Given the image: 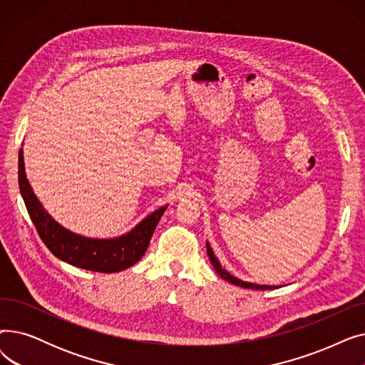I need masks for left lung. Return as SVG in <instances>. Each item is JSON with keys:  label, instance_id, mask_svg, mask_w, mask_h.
<instances>
[{"label": "left lung", "instance_id": "obj_1", "mask_svg": "<svg viewBox=\"0 0 365 365\" xmlns=\"http://www.w3.org/2000/svg\"><path fill=\"white\" fill-rule=\"evenodd\" d=\"M207 256L210 257V262H212L215 271L217 272V275H220L223 279L232 282L238 287H242V289H252V290H274V289H278L279 285H260V284H255V282H247V281H242L234 275L229 274L226 269H223L220 262L217 260V257L215 256L212 247H210V244L207 242Z\"/></svg>", "mask_w": 365, "mask_h": 365}]
</instances>
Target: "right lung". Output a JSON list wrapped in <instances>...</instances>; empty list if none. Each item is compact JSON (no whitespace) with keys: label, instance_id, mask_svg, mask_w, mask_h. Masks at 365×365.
<instances>
[{"label":"right lung","instance_id":"add662e5","mask_svg":"<svg viewBox=\"0 0 365 365\" xmlns=\"http://www.w3.org/2000/svg\"><path fill=\"white\" fill-rule=\"evenodd\" d=\"M19 187L38 235L57 257L81 269L112 274L138 263L146 253L153 231L167 205L155 210L130 232L117 238H88L75 234L57 223L38 201L26 179L24 149L19 150Z\"/></svg>","mask_w":365,"mask_h":365}]
</instances>
